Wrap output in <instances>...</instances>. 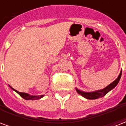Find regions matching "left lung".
<instances>
[{
	"mask_svg": "<svg viewBox=\"0 0 126 126\" xmlns=\"http://www.w3.org/2000/svg\"><path fill=\"white\" fill-rule=\"evenodd\" d=\"M122 71H120V74H119L118 77L117 78V79L115 81H113L110 84L108 85L107 87L104 88L101 90H95V91H93V92H84V91L79 90L78 88H76V90L77 93H78L79 94L82 96L83 97L86 98V99H97V98H99L103 97L105 95L107 94L109 91L113 90L114 88L117 85L118 82H119V79L121 78V76H122Z\"/></svg>",
	"mask_w": 126,
	"mask_h": 126,
	"instance_id": "8db88e82",
	"label": "left lung"
}]
</instances>
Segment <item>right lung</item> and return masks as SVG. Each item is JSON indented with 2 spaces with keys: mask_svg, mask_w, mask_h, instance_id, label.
Masks as SVG:
<instances>
[{
  "mask_svg": "<svg viewBox=\"0 0 126 126\" xmlns=\"http://www.w3.org/2000/svg\"><path fill=\"white\" fill-rule=\"evenodd\" d=\"M11 89L15 91L16 93L19 94L20 95L21 97L24 98V99H26V100H38L40 98H41L44 97V95H38V96H33V95H31V94H29L28 93H20V92H19L17 90H15V89H13L11 86H10Z\"/></svg>",
  "mask_w": 126,
  "mask_h": 126,
  "instance_id": "1",
  "label": "right lung"
}]
</instances>
